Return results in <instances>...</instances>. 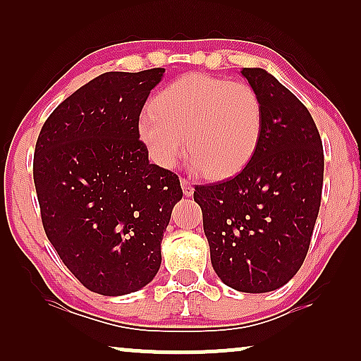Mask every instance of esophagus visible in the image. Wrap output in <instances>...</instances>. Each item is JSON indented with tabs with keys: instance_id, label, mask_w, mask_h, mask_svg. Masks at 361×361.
<instances>
[{
	"instance_id": "obj_1",
	"label": "esophagus",
	"mask_w": 361,
	"mask_h": 361,
	"mask_svg": "<svg viewBox=\"0 0 361 361\" xmlns=\"http://www.w3.org/2000/svg\"><path fill=\"white\" fill-rule=\"evenodd\" d=\"M180 185H182V192H184L185 197H190L194 194V187H192V182L189 179H180Z\"/></svg>"
}]
</instances>
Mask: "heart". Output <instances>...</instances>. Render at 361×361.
<instances>
[{
	"label": "heart",
	"instance_id": "obj_1",
	"mask_svg": "<svg viewBox=\"0 0 361 361\" xmlns=\"http://www.w3.org/2000/svg\"><path fill=\"white\" fill-rule=\"evenodd\" d=\"M263 123V102L248 83L189 73L156 93L137 120V137L162 169L176 167L187 149L192 169L220 179L251 159Z\"/></svg>",
	"mask_w": 361,
	"mask_h": 361
}]
</instances>
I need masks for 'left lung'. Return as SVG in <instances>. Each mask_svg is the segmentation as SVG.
<instances>
[{"label":"left lung","mask_w":361,"mask_h":361,"mask_svg":"<svg viewBox=\"0 0 361 361\" xmlns=\"http://www.w3.org/2000/svg\"><path fill=\"white\" fill-rule=\"evenodd\" d=\"M263 102V133L235 177L195 185L215 273L241 293L293 279L309 251L324 182L319 130L304 103L263 68H243Z\"/></svg>","instance_id":"8db88e82"}]
</instances>
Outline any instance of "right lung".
I'll use <instances>...</instances> for the list:
<instances>
[{"mask_svg":"<svg viewBox=\"0 0 361 361\" xmlns=\"http://www.w3.org/2000/svg\"><path fill=\"white\" fill-rule=\"evenodd\" d=\"M164 68L106 72L54 110L34 151L42 226L62 263L102 295L135 293L161 266L179 177L149 164L137 120Z\"/></svg>","mask_w":361,"mask_h":361,"instance_id":"right-lung-1","label":"right lung"}]
</instances>
